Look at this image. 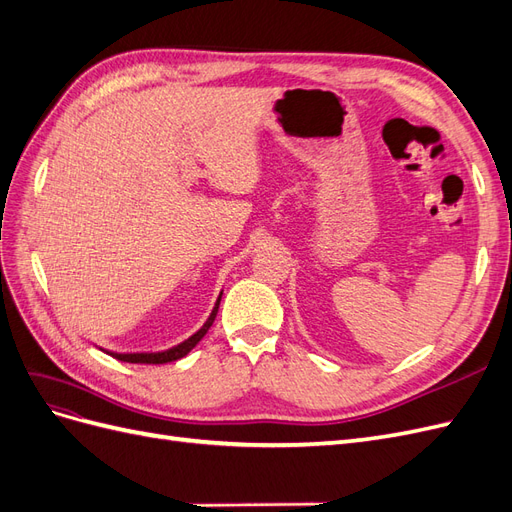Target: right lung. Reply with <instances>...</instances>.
<instances>
[{
	"mask_svg": "<svg viewBox=\"0 0 512 512\" xmlns=\"http://www.w3.org/2000/svg\"><path fill=\"white\" fill-rule=\"evenodd\" d=\"M222 299V297H220ZM220 299H218V303H215V307H213V312H211V316H209V320L203 324V329L200 331H196L190 339H185L183 344H179V346H175V348H170V350H164V352H136V354H117V352H108L111 356H115L117 361H123V363H147V365H162V363H170V361H177V359H181V356H185L188 354L200 339H203L205 335H207V331L211 329V324H213V320H215V314H218V307H220Z\"/></svg>",
	"mask_w": 512,
	"mask_h": 512,
	"instance_id": "right-lung-1",
	"label": "right lung"
}]
</instances>
